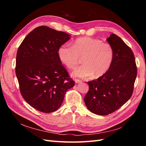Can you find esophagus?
<instances>
[{"label":"esophagus","instance_id":"esophagus-1","mask_svg":"<svg viewBox=\"0 0 146 146\" xmlns=\"http://www.w3.org/2000/svg\"><path fill=\"white\" fill-rule=\"evenodd\" d=\"M74 81H75V83H78L81 82V80H78V79H77V78L75 79Z\"/></svg>","mask_w":146,"mask_h":146}]
</instances>
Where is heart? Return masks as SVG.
Returning <instances> with one entry per match:
<instances>
[{"label":"heart","mask_w":146,"mask_h":146,"mask_svg":"<svg viewBox=\"0 0 146 146\" xmlns=\"http://www.w3.org/2000/svg\"><path fill=\"white\" fill-rule=\"evenodd\" d=\"M61 62L70 69H74L83 58L84 64L75 69L72 76L79 78H88L93 75L98 78L107 73L113 63L114 52L109 43L90 37L76 39L72 46L61 45L58 50Z\"/></svg>","instance_id":"b5f03b06"}]
</instances>
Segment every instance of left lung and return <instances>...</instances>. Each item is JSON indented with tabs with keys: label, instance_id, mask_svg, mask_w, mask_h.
<instances>
[{
	"label": "left lung",
	"instance_id": "8db88e82",
	"mask_svg": "<svg viewBox=\"0 0 146 146\" xmlns=\"http://www.w3.org/2000/svg\"><path fill=\"white\" fill-rule=\"evenodd\" d=\"M107 40L114 49L113 63L104 76L88 82L89 91L84 98L87 108L101 116L114 112L129 100L137 76L131 48L115 34H111Z\"/></svg>",
	"mask_w": 146,
	"mask_h": 146
}]
</instances>
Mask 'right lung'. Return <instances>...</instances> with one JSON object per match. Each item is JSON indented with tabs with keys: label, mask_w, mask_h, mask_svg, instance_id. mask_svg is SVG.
I'll use <instances>...</instances> for the list:
<instances>
[{
	"label": "right lung",
	"mask_w": 146,
	"mask_h": 146,
	"mask_svg": "<svg viewBox=\"0 0 146 146\" xmlns=\"http://www.w3.org/2000/svg\"><path fill=\"white\" fill-rule=\"evenodd\" d=\"M69 39L65 32L39 26L24 38L17 50L15 71L21 94L39 111L58 110L66 91L75 85L58 55L59 47Z\"/></svg>",
	"instance_id": "1"
}]
</instances>
